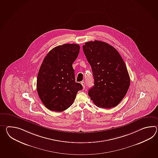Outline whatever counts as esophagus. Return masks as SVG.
Segmentation results:
<instances>
[{
  "label": "esophagus",
  "mask_w": 158,
  "mask_h": 158,
  "mask_svg": "<svg viewBox=\"0 0 158 158\" xmlns=\"http://www.w3.org/2000/svg\"><path fill=\"white\" fill-rule=\"evenodd\" d=\"M81 84L82 85L83 88H85V83H84V81H81Z\"/></svg>",
  "instance_id": "obj_1"
}]
</instances>
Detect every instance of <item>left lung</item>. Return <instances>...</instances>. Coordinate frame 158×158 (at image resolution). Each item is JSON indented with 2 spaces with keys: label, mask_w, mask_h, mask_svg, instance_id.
Wrapping results in <instances>:
<instances>
[{
  "label": "left lung",
  "mask_w": 158,
  "mask_h": 158,
  "mask_svg": "<svg viewBox=\"0 0 158 158\" xmlns=\"http://www.w3.org/2000/svg\"><path fill=\"white\" fill-rule=\"evenodd\" d=\"M83 49L94 77L89 96L100 108L116 106L126 95L130 84L123 58L112 46L98 40L85 42Z\"/></svg>",
  "instance_id": "left-lung-1"
}]
</instances>
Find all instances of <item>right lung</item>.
<instances>
[{
	"instance_id": "right-lung-1",
	"label": "right lung",
	"mask_w": 158,
	"mask_h": 158,
	"mask_svg": "<svg viewBox=\"0 0 158 158\" xmlns=\"http://www.w3.org/2000/svg\"><path fill=\"white\" fill-rule=\"evenodd\" d=\"M80 51L78 44H66L51 50L43 60L37 79V91L50 110L62 112L74 102L83 89L76 83L73 64Z\"/></svg>"
}]
</instances>
